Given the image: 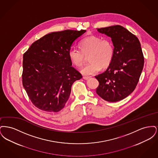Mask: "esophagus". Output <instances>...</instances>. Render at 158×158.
I'll use <instances>...</instances> for the list:
<instances>
[{"label": "esophagus", "instance_id": "obj_1", "mask_svg": "<svg viewBox=\"0 0 158 158\" xmlns=\"http://www.w3.org/2000/svg\"><path fill=\"white\" fill-rule=\"evenodd\" d=\"M83 78V79H85V80H88V79H89L90 78V77H88V76H84Z\"/></svg>", "mask_w": 158, "mask_h": 158}]
</instances>
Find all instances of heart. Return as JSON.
Returning <instances> with one entry per match:
<instances>
[{
  "instance_id": "b5f03b06",
  "label": "heart",
  "mask_w": 158,
  "mask_h": 158,
  "mask_svg": "<svg viewBox=\"0 0 158 158\" xmlns=\"http://www.w3.org/2000/svg\"><path fill=\"white\" fill-rule=\"evenodd\" d=\"M80 49L72 47L69 51V57L76 66H80L89 55V63L81 69L83 75H94L102 68L107 67L114 57V48L112 42L108 39H102L99 36L91 35L85 38L79 43Z\"/></svg>"
}]
</instances>
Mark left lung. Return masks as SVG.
Wrapping results in <instances>:
<instances>
[{
    "instance_id": "obj_1",
    "label": "left lung",
    "mask_w": 158,
    "mask_h": 158,
    "mask_svg": "<svg viewBox=\"0 0 158 158\" xmlns=\"http://www.w3.org/2000/svg\"><path fill=\"white\" fill-rule=\"evenodd\" d=\"M99 32L111 38L114 47L113 60L101 74L98 95L108 102H117L128 97L135 89L141 75L144 57L137 37L120 25L98 28Z\"/></svg>"
}]
</instances>
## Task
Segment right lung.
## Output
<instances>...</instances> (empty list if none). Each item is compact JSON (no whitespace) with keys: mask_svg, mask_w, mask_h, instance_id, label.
I'll return each instance as SVG.
<instances>
[{"mask_svg":"<svg viewBox=\"0 0 158 158\" xmlns=\"http://www.w3.org/2000/svg\"><path fill=\"white\" fill-rule=\"evenodd\" d=\"M86 30L48 34L23 56V85L32 104L47 112H59L69 98L73 83L82 77L72 66L69 51Z\"/></svg>","mask_w":158,"mask_h":158,"instance_id":"1","label":"right lung"}]
</instances>
